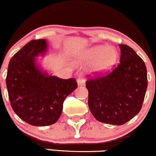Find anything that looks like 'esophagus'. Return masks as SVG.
Wrapping results in <instances>:
<instances>
[{"instance_id": "obj_1", "label": "esophagus", "mask_w": 156, "mask_h": 156, "mask_svg": "<svg viewBox=\"0 0 156 156\" xmlns=\"http://www.w3.org/2000/svg\"><path fill=\"white\" fill-rule=\"evenodd\" d=\"M76 82H77V84L79 86H82V85H83L85 84V80H84V78L82 77V76L79 77L77 79V80H76Z\"/></svg>"}]
</instances>
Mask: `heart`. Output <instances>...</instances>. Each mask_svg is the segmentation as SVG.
Listing matches in <instances>:
<instances>
[{"mask_svg":"<svg viewBox=\"0 0 156 156\" xmlns=\"http://www.w3.org/2000/svg\"><path fill=\"white\" fill-rule=\"evenodd\" d=\"M79 58L82 61L91 62V71L100 73L108 71L113 67L118 59V53L112 47L96 45L83 52Z\"/></svg>","mask_w":156,"mask_h":156,"instance_id":"1","label":"heart"}]
</instances>
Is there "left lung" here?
<instances>
[{
  "instance_id": "1",
  "label": "left lung",
  "mask_w": 156,
  "mask_h": 156,
  "mask_svg": "<svg viewBox=\"0 0 156 156\" xmlns=\"http://www.w3.org/2000/svg\"><path fill=\"white\" fill-rule=\"evenodd\" d=\"M120 48V64L111 73L86 81L88 107L101 123L120 126L140 111L147 88L144 62L132 48Z\"/></svg>"
}]
</instances>
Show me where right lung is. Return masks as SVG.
<instances>
[{"instance_id": "obj_1", "label": "right lung", "mask_w": 156, "mask_h": 156, "mask_svg": "<svg viewBox=\"0 0 156 156\" xmlns=\"http://www.w3.org/2000/svg\"><path fill=\"white\" fill-rule=\"evenodd\" d=\"M48 49L45 39L32 40L12 57L6 83L11 106L26 123L45 126L59 118L65 98L77 88L73 78L62 80L41 70L36 57Z\"/></svg>"}]
</instances>
